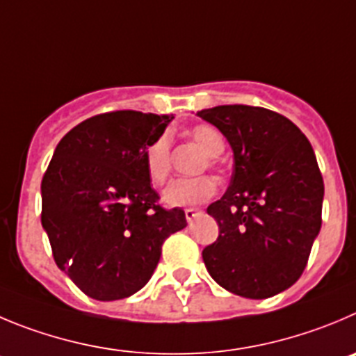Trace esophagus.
<instances>
[{
    "label": "esophagus",
    "instance_id": "1",
    "mask_svg": "<svg viewBox=\"0 0 356 356\" xmlns=\"http://www.w3.org/2000/svg\"><path fill=\"white\" fill-rule=\"evenodd\" d=\"M198 209H186L184 211V216H186V219H188V223H191V221H193L195 218H197L198 216Z\"/></svg>",
    "mask_w": 356,
    "mask_h": 356
}]
</instances>
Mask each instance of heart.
<instances>
[{"instance_id": "b5f03b06", "label": "heart", "mask_w": 356, "mask_h": 356, "mask_svg": "<svg viewBox=\"0 0 356 356\" xmlns=\"http://www.w3.org/2000/svg\"><path fill=\"white\" fill-rule=\"evenodd\" d=\"M189 137L193 138L205 154L209 156L207 165L216 167L218 158L225 149L221 133L209 124H198L189 129ZM144 165L149 179L154 184H163L170 174V137L163 133L154 140L149 142L144 152ZM216 193V184L211 177L175 179L163 191V202L170 207H193L204 204Z\"/></svg>"}]
</instances>
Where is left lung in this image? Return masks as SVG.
I'll use <instances>...</instances> for the list:
<instances>
[{
	"mask_svg": "<svg viewBox=\"0 0 356 356\" xmlns=\"http://www.w3.org/2000/svg\"><path fill=\"white\" fill-rule=\"evenodd\" d=\"M197 115L234 151L227 193L207 207L219 237L202 251L219 286L268 298L297 283L321 228L323 177L304 133L284 115L249 105H219Z\"/></svg>",
	"mask_w": 356,
	"mask_h": 356,
	"instance_id": "left-lung-1",
	"label": "left lung"
}]
</instances>
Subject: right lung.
<instances>
[{"label": "right lung", "instance_id": "obj_1", "mask_svg": "<svg viewBox=\"0 0 356 356\" xmlns=\"http://www.w3.org/2000/svg\"><path fill=\"white\" fill-rule=\"evenodd\" d=\"M174 115L115 111L70 129L42 179V227L54 261L88 297L119 300L147 284L165 238L186 227L163 209L144 165Z\"/></svg>", "mask_w": 356, "mask_h": 356}]
</instances>
